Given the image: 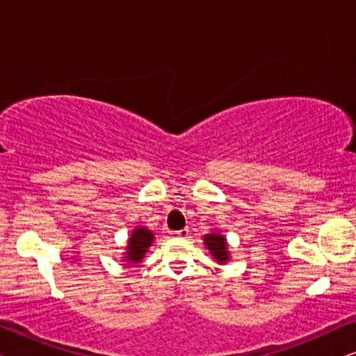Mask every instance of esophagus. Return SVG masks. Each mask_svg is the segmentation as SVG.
Listing matches in <instances>:
<instances>
[{
  "label": "esophagus",
  "instance_id": "34e87169",
  "mask_svg": "<svg viewBox=\"0 0 356 356\" xmlns=\"http://www.w3.org/2000/svg\"><path fill=\"white\" fill-rule=\"evenodd\" d=\"M173 236H178V238H186L189 235V228H181V230H177L172 233Z\"/></svg>",
  "mask_w": 356,
  "mask_h": 356
}]
</instances>
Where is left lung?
<instances>
[{"label":"left lung","instance_id":"1","mask_svg":"<svg viewBox=\"0 0 356 356\" xmlns=\"http://www.w3.org/2000/svg\"><path fill=\"white\" fill-rule=\"evenodd\" d=\"M206 246L209 248V251L212 252V256L216 257L217 261L225 262L228 259V251H227V241L222 235H207L206 236Z\"/></svg>","mask_w":356,"mask_h":356}]
</instances>
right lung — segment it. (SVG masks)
Returning <instances> with one entry per match:
<instances>
[{"label": "right lung", "instance_id": "1", "mask_svg": "<svg viewBox=\"0 0 356 356\" xmlns=\"http://www.w3.org/2000/svg\"><path fill=\"white\" fill-rule=\"evenodd\" d=\"M152 240H154V235L149 230H145V228H140V227L136 228L128 241L129 246H128V252H126L128 261L139 262L143 259Z\"/></svg>", "mask_w": 356, "mask_h": 356}]
</instances>
